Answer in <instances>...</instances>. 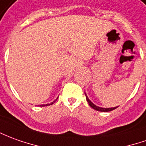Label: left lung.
I'll return each mask as SVG.
<instances>
[{"instance_id": "obj_1", "label": "left lung", "mask_w": 146, "mask_h": 146, "mask_svg": "<svg viewBox=\"0 0 146 146\" xmlns=\"http://www.w3.org/2000/svg\"><path fill=\"white\" fill-rule=\"evenodd\" d=\"M85 95H86V101H87V102H88V104L90 105V107H92L93 109L96 110H98V111H102V112H108V111H111V110H113L117 108V107H112V108H102V107H99V106H96L94 105V103H92V102H90V100L89 99V98H87L86 93H85Z\"/></svg>"}]
</instances>
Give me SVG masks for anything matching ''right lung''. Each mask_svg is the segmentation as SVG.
Wrapping results in <instances>:
<instances>
[{
  "label": "right lung",
  "instance_id": "1",
  "mask_svg": "<svg viewBox=\"0 0 146 146\" xmlns=\"http://www.w3.org/2000/svg\"><path fill=\"white\" fill-rule=\"evenodd\" d=\"M57 98H56V99H57ZM56 100H55V101H54V102H52V103H50V104H46V105H40V106H49V105H52V104H53V103H54V102H56Z\"/></svg>",
  "mask_w": 146,
  "mask_h": 146
}]
</instances>
